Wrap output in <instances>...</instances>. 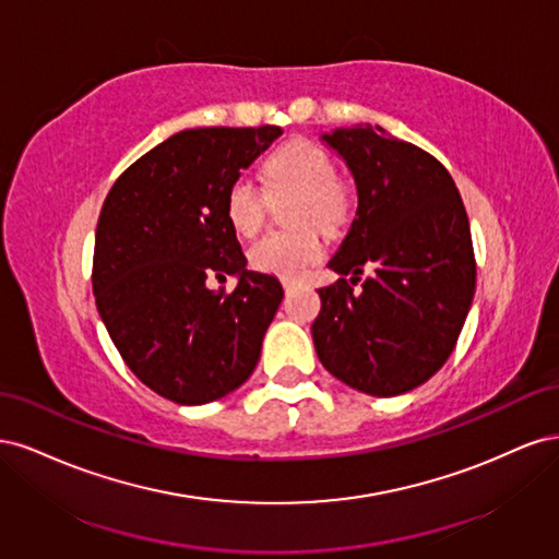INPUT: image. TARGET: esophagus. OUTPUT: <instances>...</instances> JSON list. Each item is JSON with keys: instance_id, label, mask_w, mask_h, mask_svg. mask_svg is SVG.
I'll return each instance as SVG.
<instances>
[{"instance_id": "obj_1", "label": "esophagus", "mask_w": 559, "mask_h": 559, "mask_svg": "<svg viewBox=\"0 0 559 559\" xmlns=\"http://www.w3.org/2000/svg\"><path fill=\"white\" fill-rule=\"evenodd\" d=\"M282 286H284V292H292L294 282H292V280H282Z\"/></svg>"}]
</instances>
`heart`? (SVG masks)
<instances>
[{
  "label": "heart",
  "mask_w": 559,
  "mask_h": 559,
  "mask_svg": "<svg viewBox=\"0 0 559 559\" xmlns=\"http://www.w3.org/2000/svg\"><path fill=\"white\" fill-rule=\"evenodd\" d=\"M265 183L277 193L300 191L296 224L321 228L341 226L352 210L349 186L335 175V163L326 148L310 140L282 144L265 163ZM226 212L230 226L240 235H253L265 218V195L249 177H238L228 189ZM324 245L314 228L294 233H267L249 249V263L267 275L294 280L306 275L321 259Z\"/></svg>",
  "instance_id": "b5f03b06"
}]
</instances>
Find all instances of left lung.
<instances>
[{
	"label": "left lung",
	"mask_w": 559,
	"mask_h": 559,
	"mask_svg": "<svg viewBox=\"0 0 559 559\" xmlns=\"http://www.w3.org/2000/svg\"><path fill=\"white\" fill-rule=\"evenodd\" d=\"M321 142L349 167L359 205L329 261L341 280L319 289L317 357L352 389L399 396L427 382L462 333L476 292L468 216L445 167L380 126L335 128Z\"/></svg>",
	"instance_id": "obj_1"
}]
</instances>
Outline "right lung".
Returning <instances> with one entry per match:
<instances>
[{
  "mask_svg": "<svg viewBox=\"0 0 559 559\" xmlns=\"http://www.w3.org/2000/svg\"><path fill=\"white\" fill-rule=\"evenodd\" d=\"M280 134L277 126L181 130L134 160L99 212L97 312L132 373L179 405L238 389L282 302L277 277L247 270L226 212L230 183ZM212 274H235L239 286L212 293Z\"/></svg>",
  "mask_w": 559,
  "mask_h": 559,
  "instance_id": "1",
  "label": "right lung"
}]
</instances>
